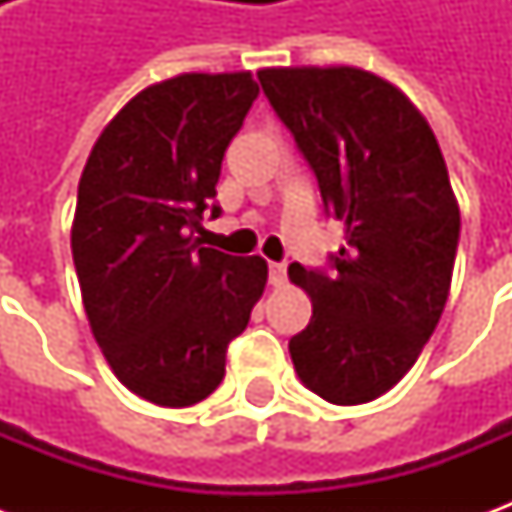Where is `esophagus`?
<instances>
[{"label": "esophagus", "instance_id": "obj_1", "mask_svg": "<svg viewBox=\"0 0 512 512\" xmlns=\"http://www.w3.org/2000/svg\"><path fill=\"white\" fill-rule=\"evenodd\" d=\"M268 282H271V288H282L288 282V268H285V263H271L268 266Z\"/></svg>", "mask_w": 512, "mask_h": 512}]
</instances>
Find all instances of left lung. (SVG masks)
I'll return each mask as SVG.
<instances>
[{"label": "left lung", "mask_w": 512, "mask_h": 512, "mask_svg": "<svg viewBox=\"0 0 512 512\" xmlns=\"http://www.w3.org/2000/svg\"><path fill=\"white\" fill-rule=\"evenodd\" d=\"M257 79L345 222L334 277L288 268L312 301L290 359L323 400L370 403L417 362L450 296L461 211L447 164L422 112L376 73L296 65Z\"/></svg>", "instance_id": "1"}]
</instances>
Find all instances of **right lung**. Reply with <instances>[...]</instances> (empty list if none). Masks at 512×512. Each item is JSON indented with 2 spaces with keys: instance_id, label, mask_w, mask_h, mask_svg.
<instances>
[{
  "instance_id": "right-lung-1",
  "label": "right lung",
  "mask_w": 512,
  "mask_h": 512,
  "mask_svg": "<svg viewBox=\"0 0 512 512\" xmlns=\"http://www.w3.org/2000/svg\"><path fill=\"white\" fill-rule=\"evenodd\" d=\"M257 93L249 71L150 84L84 164L71 227L84 312L117 381L156 406H194L222 384L227 345L266 290L260 255L191 241Z\"/></svg>"
}]
</instances>
